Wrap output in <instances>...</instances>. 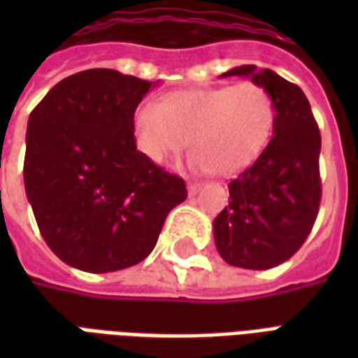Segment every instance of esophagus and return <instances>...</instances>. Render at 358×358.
Returning a JSON list of instances; mask_svg holds the SVG:
<instances>
[{
  "label": "esophagus",
  "mask_w": 358,
  "mask_h": 358,
  "mask_svg": "<svg viewBox=\"0 0 358 358\" xmlns=\"http://www.w3.org/2000/svg\"><path fill=\"white\" fill-rule=\"evenodd\" d=\"M199 189H201V184H197V182H189V184H187V195H189V197H194Z\"/></svg>",
  "instance_id": "esophagus-1"
}]
</instances>
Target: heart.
Instances as JSON below:
<instances>
[{
  "label": "heart",
  "mask_w": 358,
  "mask_h": 358,
  "mask_svg": "<svg viewBox=\"0 0 358 358\" xmlns=\"http://www.w3.org/2000/svg\"><path fill=\"white\" fill-rule=\"evenodd\" d=\"M276 122V103L255 82L236 86L178 90L159 103L134 110L136 149L157 166H169L189 145L192 166L230 176L248 169L268 145Z\"/></svg>",
  "instance_id": "1"
}]
</instances>
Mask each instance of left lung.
I'll use <instances>...</instances> for the list:
<instances>
[{"mask_svg": "<svg viewBox=\"0 0 358 358\" xmlns=\"http://www.w3.org/2000/svg\"><path fill=\"white\" fill-rule=\"evenodd\" d=\"M226 76L268 90L276 122L263 153L228 184L230 203L213 222L215 243L232 266L268 270L295 255L315 226L322 195L320 130L303 90L274 71L241 65Z\"/></svg>", "mask_w": 358, "mask_h": 358, "instance_id": "1", "label": "left lung"}]
</instances>
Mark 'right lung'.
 <instances>
[{
	"label": "right lung",
	"instance_id": "add662e5",
	"mask_svg": "<svg viewBox=\"0 0 358 358\" xmlns=\"http://www.w3.org/2000/svg\"><path fill=\"white\" fill-rule=\"evenodd\" d=\"M155 84L90 69L55 84L28 117L24 189L42 238L69 266L101 274L141 263L186 199L184 180L134 143V110Z\"/></svg>",
	"mask_w": 358,
	"mask_h": 358
}]
</instances>
